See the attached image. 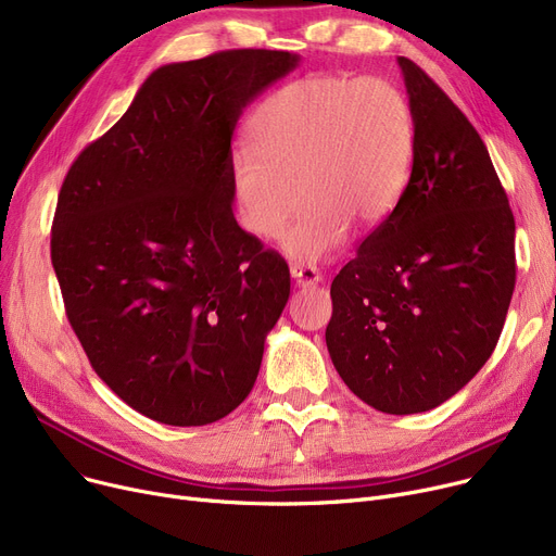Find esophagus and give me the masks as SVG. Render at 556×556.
I'll return each mask as SVG.
<instances>
[{
    "label": "esophagus",
    "mask_w": 556,
    "mask_h": 556,
    "mask_svg": "<svg viewBox=\"0 0 556 556\" xmlns=\"http://www.w3.org/2000/svg\"><path fill=\"white\" fill-rule=\"evenodd\" d=\"M290 277L295 279V283L300 288H308V286H315V283L323 281V275H319L311 266H304V263H293V266H290Z\"/></svg>",
    "instance_id": "1"
}]
</instances>
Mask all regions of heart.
<instances>
[{
    "mask_svg": "<svg viewBox=\"0 0 556 556\" xmlns=\"http://www.w3.org/2000/svg\"><path fill=\"white\" fill-rule=\"evenodd\" d=\"M248 141L252 151L231 157L243 227L277 239L302 193L306 204L283 250L311 263L344 241L352 220L376 227L394 212L413 166L415 116L388 80L319 74L263 101L248 122Z\"/></svg>",
    "mask_w": 556,
    "mask_h": 556,
    "instance_id": "1",
    "label": "heart"
}]
</instances>
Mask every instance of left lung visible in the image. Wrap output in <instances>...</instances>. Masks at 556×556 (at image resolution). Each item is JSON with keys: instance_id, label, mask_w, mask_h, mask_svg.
Segmentation results:
<instances>
[{"instance_id": "1", "label": "left lung", "mask_w": 556, "mask_h": 556, "mask_svg": "<svg viewBox=\"0 0 556 556\" xmlns=\"http://www.w3.org/2000/svg\"><path fill=\"white\" fill-rule=\"evenodd\" d=\"M415 116L407 187L331 283L329 356L376 410L415 415L459 392L498 344L516 283V225L462 110L399 55Z\"/></svg>"}]
</instances>
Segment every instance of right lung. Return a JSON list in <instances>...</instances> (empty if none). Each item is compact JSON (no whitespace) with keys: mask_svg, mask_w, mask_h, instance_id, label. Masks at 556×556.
<instances>
[{"mask_svg":"<svg viewBox=\"0 0 556 556\" xmlns=\"http://www.w3.org/2000/svg\"><path fill=\"white\" fill-rule=\"evenodd\" d=\"M298 63L231 49L155 70L61 187L51 263L70 325L143 417L207 426L256 381L290 273L233 218L231 135Z\"/></svg>","mask_w":556,"mask_h":556,"instance_id":"obj_1","label":"right lung"}]
</instances>
